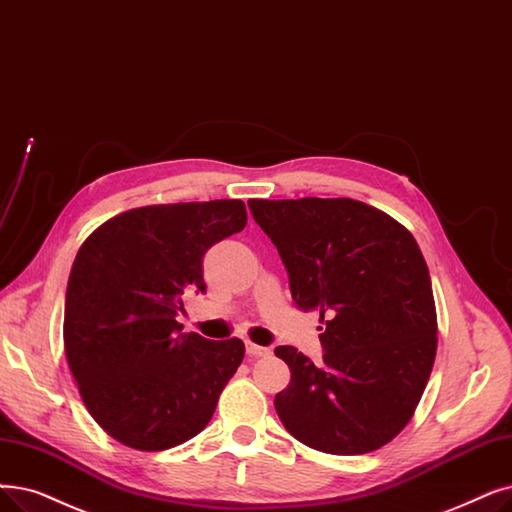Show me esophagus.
I'll list each match as a JSON object with an SVG mask.
<instances>
[{
  "label": "esophagus",
  "instance_id": "obj_1",
  "mask_svg": "<svg viewBox=\"0 0 512 512\" xmlns=\"http://www.w3.org/2000/svg\"><path fill=\"white\" fill-rule=\"evenodd\" d=\"M247 353L253 355V358H265V355H270V349L268 347H261V345H255L251 341H247Z\"/></svg>",
  "mask_w": 512,
  "mask_h": 512
}]
</instances>
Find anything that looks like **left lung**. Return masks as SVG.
I'll list each match as a JSON object with an SVG mask.
<instances>
[{"instance_id":"1","label":"left lung","mask_w":512,"mask_h":512,"mask_svg":"<svg viewBox=\"0 0 512 512\" xmlns=\"http://www.w3.org/2000/svg\"><path fill=\"white\" fill-rule=\"evenodd\" d=\"M288 272L293 301L324 322L322 364L274 349L291 383L274 406L305 446L339 456L383 448L412 418L437 351L429 268L414 236L353 198L249 201Z\"/></svg>"}]
</instances>
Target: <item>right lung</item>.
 <instances>
[{
  "mask_svg": "<svg viewBox=\"0 0 512 512\" xmlns=\"http://www.w3.org/2000/svg\"><path fill=\"white\" fill-rule=\"evenodd\" d=\"M247 226L242 201L150 205L108 219L75 257L64 351L85 408L144 452L201 433L244 358L240 339L182 332L184 295L205 293L203 257Z\"/></svg>",
  "mask_w": 512,
  "mask_h": 512,
  "instance_id": "right-lung-1",
  "label": "right lung"
}]
</instances>
